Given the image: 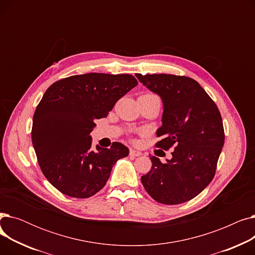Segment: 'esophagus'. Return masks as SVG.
Masks as SVG:
<instances>
[{
	"label": "esophagus",
	"instance_id": "obj_1",
	"mask_svg": "<svg viewBox=\"0 0 255 255\" xmlns=\"http://www.w3.org/2000/svg\"><path fill=\"white\" fill-rule=\"evenodd\" d=\"M130 155H131V156H134V157H137V156H140V155H141V152L131 149V150H130Z\"/></svg>",
	"mask_w": 255,
	"mask_h": 255
}]
</instances>
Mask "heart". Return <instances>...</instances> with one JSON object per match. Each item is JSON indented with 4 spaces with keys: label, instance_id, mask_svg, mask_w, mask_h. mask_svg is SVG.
Wrapping results in <instances>:
<instances>
[{
    "label": "heart",
    "instance_id": "obj_1",
    "mask_svg": "<svg viewBox=\"0 0 255 255\" xmlns=\"http://www.w3.org/2000/svg\"><path fill=\"white\" fill-rule=\"evenodd\" d=\"M150 95H152V94H150ZM154 96H155V95H154Z\"/></svg>",
    "mask_w": 255,
    "mask_h": 255
}]
</instances>
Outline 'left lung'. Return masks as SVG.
<instances>
[{"instance_id":"left-lung-1","label":"left lung","mask_w":255,"mask_h":255,"mask_svg":"<svg viewBox=\"0 0 255 255\" xmlns=\"http://www.w3.org/2000/svg\"><path fill=\"white\" fill-rule=\"evenodd\" d=\"M135 76L161 98L162 125L156 145L173 148L171 159L162 163L152 156V168L141 183L152 198L164 205H178L192 199L211 183L224 143L221 115L207 92L196 80L171 74Z\"/></svg>"}]
</instances>
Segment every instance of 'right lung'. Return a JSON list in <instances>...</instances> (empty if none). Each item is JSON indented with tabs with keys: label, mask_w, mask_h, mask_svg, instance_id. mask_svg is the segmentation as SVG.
<instances>
[{
	"label": "right lung",
	"mask_w": 255,
	"mask_h": 255,
	"mask_svg": "<svg viewBox=\"0 0 255 255\" xmlns=\"http://www.w3.org/2000/svg\"><path fill=\"white\" fill-rule=\"evenodd\" d=\"M137 80L130 74L86 73L58 80L44 93L33 118L32 143L48 182L62 193L87 198L100 191L129 149L92 146L95 120L105 118Z\"/></svg>",
	"instance_id": "obj_1"
}]
</instances>
